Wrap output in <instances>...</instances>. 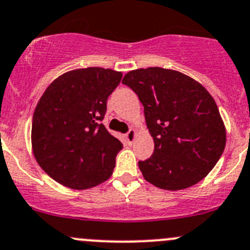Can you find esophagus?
Segmentation results:
<instances>
[{"instance_id": "1", "label": "esophagus", "mask_w": 250, "mask_h": 250, "mask_svg": "<svg viewBox=\"0 0 250 250\" xmlns=\"http://www.w3.org/2000/svg\"><path fill=\"white\" fill-rule=\"evenodd\" d=\"M135 137H137V130L133 129V128H132V129H130L129 132L125 134V140H127L128 144H132V143L134 142Z\"/></svg>"}]
</instances>
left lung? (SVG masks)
Returning a JSON list of instances; mask_svg holds the SVG:
<instances>
[{"mask_svg":"<svg viewBox=\"0 0 250 250\" xmlns=\"http://www.w3.org/2000/svg\"><path fill=\"white\" fill-rule=\"evenodd\" d=\"M144 106L154 154L139 161L145 181L166 190L186 189L214 168L226 145V128L209 91L173 69L149 67L122 81Z\"/></svg>","mask_w":250,"mask_h":250,"instance_id":"obj_1","label":"left lung"}]
</instances>
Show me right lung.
<instances>
[{"mask_svg":"<svg viewBox=\"0 0 250 250\" xmlns=\"http://www.w3.org/2000/svg\"><path fill=\"white\" fill-rule=\"evenodd\" d=\"M122 79L121 72L89 67L52 82L36 105L31 146L41 168L72 189L107 181L122 143L101 123L106 101Z\"/></svg>","mask_w":250,"mask_h":250,"instance_id":"right-lung-1","label":"right lung"}]
</instances>
